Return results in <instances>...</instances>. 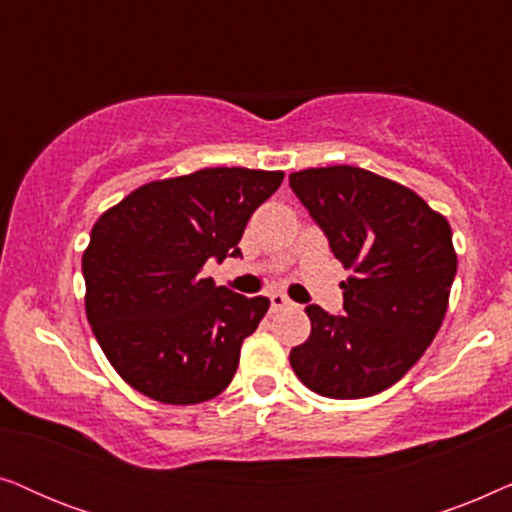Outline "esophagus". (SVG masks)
<instances>
[{"label": "esophagus", "mask_w": 512, "mask_h": 512, "mask_svg": "<svg viewBox=\"0 0 512 512\" xmlns=\"http://www.w3.org/2000/svg\"><path fill=\"white\" fill-rule=\"evenodd\" d=\"M289 305H293L289 298L284 296V293H270V307H272V312H279V310H284V307H289Z\"/></svg>", "instance_id": "1"}]
</instances>
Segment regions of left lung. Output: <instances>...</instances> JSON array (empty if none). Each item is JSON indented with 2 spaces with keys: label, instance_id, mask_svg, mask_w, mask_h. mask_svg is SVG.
<instances>
[{
  "label": "left lung",
  "instance_id": "8db88e82",
  "mask_svg": "<svg viewBox=\"0 0 512 512\" xmlns=\"http://www.w3.org/2000/svg\"><path fill=\"white\" fill-rule=\"evenodd\" d=\"M289 184L319 223L335 258L345 314L307 305L312 333L289 354L307 389L366 398L396 384L436 338L447 312L457 251L452 228L415 191L352 165L310 167Z\"/></svg>",
  "mask_w": 512,
  "mask_h": 512
}]
</instances>
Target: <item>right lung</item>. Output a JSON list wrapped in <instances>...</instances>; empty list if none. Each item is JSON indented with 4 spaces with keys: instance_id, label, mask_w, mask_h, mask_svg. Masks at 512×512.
<instances>
[{
    "instance_id": "1",
    "label": "right lung",
    "mask_w": 512,
    "mask_h": 512,
    "mask_svg": "<svg viewBox=\"0 0 512 512\" xmlns=\"http://www.w3.org/2000/svg\"><path fill=\"white\" fill-rule=\"evenodd\" d=\"M284 172L205 167L158 179L109 207L90 230L81 268L86 317L104 356L132 389L170 405L219 396L270 300L212 277L209 258L242 256L237 242Z\"/></svg>"
}]
</instances>
